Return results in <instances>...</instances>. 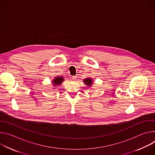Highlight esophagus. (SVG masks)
Instances as JSON below:
<instances>
[{"mask_svg":"<svg viewBox=\"0 0 155 155\" xmlns=\"http://www.w3.org/2000/svg\"><path fill=\"white\" fill-rule=\"evenodd\" d=\"M72 80H73L74 81H75L77 80V77L74 76V77H72Z\"/></svg>","mask_w":155,"mask_h":155,"instance_id":"esophagus-1","label":"esophagus"}]
</instances>
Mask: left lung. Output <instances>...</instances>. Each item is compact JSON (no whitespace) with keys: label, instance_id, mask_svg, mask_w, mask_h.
<instances>
[{"label":"left lung","instance_id":"obj_1","mask_svg":"<svg viewBox=\"0 0 155 155\" xmlns=\"http://www.w3.org/2000/svg\"><path fill=\"white\" fill-rule=\"evenodd\" d=\"M93 80L91 78H85L83 80V82L86 84V85H87V86H91L92 84H93Z\"/></svg>","mask_w":155,"mask_h":155}]
</instances>
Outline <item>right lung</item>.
<instances>
[{"label":"right lung","mask_w":155,"mask_h":155,"mask_svg":"<svg viewBox=\"0 0 155 155\" xmlns=\"http://www.w3.org/2000/svg\"><path fill=\"white\" fill-rule=\"evenodd\" d=\"M63 81L64 78L62 77H56L53 80V84L54 86H57L58 85H60Z\"/></svg>","instance_id":"obj_1"}]
</instances>
